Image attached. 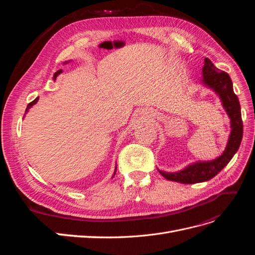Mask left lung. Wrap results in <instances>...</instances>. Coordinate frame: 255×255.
<instances>
[{"mask_svg":"<svg viewBox=\"0 0 255 255\" xmlns=\"http://www.w3.org/2000/svg\"><path fill=\"white\" fill-rule=\"evenodd\" d=\"M203 83L210 88L214 89L219 95L223 107H225L231 119V135L226 150L219 157L210 161H198L184 168L177 172H164L159 171L165 179L179 182L182 184L201 183L213 179L217 175L229 161L232 159L237 152L243 139V120L241 113V104L238 98L234 94L233 84L229 74L225 71H220L216 68L212 61L205 58L204 67L202 69Z\"/></svg>","mask_w":255,"mask_h":255,"instance_id":"8db88e82","label":"left lung"}]
</instances>
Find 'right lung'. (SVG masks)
Listing matches in <instances>:
<instances>
[{
	"label": "right lung",
	"instance_id": "right-lung-1",
	"mask_svg": "<svg viewBox=\"0 0 255 255\" xmlns=\"http://www.w3.org/2000/svg\"><path fill=\"white\" fill-rule=\"evenodd\" d=\"M61 71H63V70H58L57 72H55V74H54V80H55V79L57 78V75H58L59 73H61ZM37 101H38V98H36L33 102H30V103L27 105V110L29 109V107H32L34 104H36V102H37ZM27 110H26V111H27ZM114 175H115V174H114Z\"/></svg>",
	"mask_w": 255,
	"mask_h": 255
}]
</instances>
